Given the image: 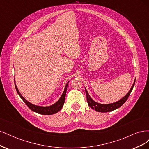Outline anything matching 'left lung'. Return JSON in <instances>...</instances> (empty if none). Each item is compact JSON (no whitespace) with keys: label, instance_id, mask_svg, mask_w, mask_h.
Wrapping results in <instances>:
<instances>
[{"label":"left lung","instance_id":"8db88e82","mask_svg":"<svg viewBox=\"0 0 149 149\" xmlns=\"http://www.w3.org/2000/svg\"><path fill=\"white\" fill-rule=\"evenodd\" d=\"M134 84H135V81H134V82L133 84V85L132 86L131 90H129V92L127 93V95L125 96V97H124L122 99H121L117 102H115V103H111V104H100V103L95 102V101H93L92 98H90L87 90H86V88H85L86 96H87V103H88V106L91 108L95 109L96 111L102 112V113L109 112V111H113V110L119 108V107H121L122 105L126 102V100H127L128 97H129V95L131 94V93L132 92V88L134 86Z\"/></svg>","mask_w":149,"mask_h":149}]
</instances>
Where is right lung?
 <instances>
[{
	"mask_svg": "<svg viewBox=\"0 0 149 149\" xmlns=\"http://www.w3.org/2000/svg\"><path fill=\"white\" fill-rule=\"evenodd\" d=\"M14 81H15V80H14ZM68 83H69V81L68 82V84H66L64 92H63V93H62L60 99L54 104H52V105H51V106H49V107H46L36 106V105H34V104L30 103V102H28L26 99H25L22 97L20 93L19 92V91H18L15 84V88H16L17 92L18 94L19 95V96H20V98L22 99L23 102L26 103V104L28 107V108H29L30 109H31L33 111L41 114L50 115V114H55L58 111H59L60 110L62 109V107H63L64 102H65V94H66V92H67V88H68Z\"/></svg>",
	"mask_w": 149,
	"mask_h": 149,
	"instance_id": "1",
	"label": "right lung"
}]
</instances>
